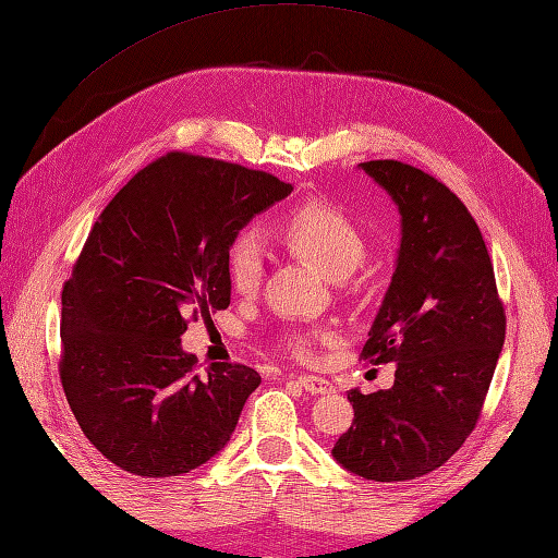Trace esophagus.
I'll list each match as a JSON object with an SVG mask.
<instances>
[{"mask_svg": "<svg viewBox=\"0 0 558 558\" xmlns=\"http://www.w3.org/2000/svg\"><path fill=\"white\" fill-rule=\"evenodd\" d=\"M296 384L308 393H327L332 389L330 381H325L323 377H313V375H299Z\"/></svg>", "mask_w": 558, "mask_h": 558, "instance_id": "34e87169", "label": "esophagus"}]
</instances>
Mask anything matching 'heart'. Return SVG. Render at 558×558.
<instances>
[{"instance_id":"b5f03b06","label":"heart","mask_w":558,"mask_h":558,"mask_svg":"<svg viewBox=\"0 0 558 558\" xmlns=\"http://www.w3.org/2000/svg\"><path fill=\"white\" fill-rule=\"evenodd\" d=\"M280 238L288 250L318 266L327 278L344 280L367 256V240L344 211L323 203H308L294 209L280 223ZM226 274L231 288L252 296L259 292L266 274V247L256 231H242L226 252ZM318 332L284 330L278 335V349L290 359L308 361Z\"/></svg>"}]
</instances>
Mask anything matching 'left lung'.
Wrapping results in <instances>:
<instances>
[{"mask_svg":"<svg viewBox=\"0 0 558 558\" xmlns=\"http://www.w3.org/2000/svg\"><path fill=\"white\" fill-rule=\"evenodd\" d=\"M361 167L403 217L396 274L361 359L396 363L391 389L349 391L353 424L335 460L367 481H412L446 464L476 428L507 316L478 226L446 183L398 160Z\"/></svg>","mask_w":558,"mask_h":558,"instance_id":"8db88e82","label":"left lung"}]
</instances>
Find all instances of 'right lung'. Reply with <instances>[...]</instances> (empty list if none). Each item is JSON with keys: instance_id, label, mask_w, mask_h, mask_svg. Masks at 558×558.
Here are the masks:
<instances>
[{"instance_id": "add662e5", "label": "right lung", "mask_w": 558, "mask_h": 558, "mask_svg": "<svg viewBox=\"0 0 558 558\" xmlns=\"http://www.w3.org/2000/svg\"><path fill=\"white\" fill-rule=\"evenodd\" d=\"M292 193L268 171L171 150L122 185L63 284L59 373L94 448L146 478L189 474L228 440L256 369L181 349L189 323L231 304L226 252Z\"/></svg>"}]
</instances>
